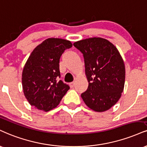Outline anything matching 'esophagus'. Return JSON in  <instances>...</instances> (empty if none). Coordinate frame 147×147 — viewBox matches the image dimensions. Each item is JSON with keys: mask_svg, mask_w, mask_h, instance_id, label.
Segmentation results:
<instances>
[{"mask_svg": "<svg viewBox=\"0 0 147 147\" xmlns=\"http://www.w3.org/2000/svg\"><path fill=\"white\" fill-rule=\"evenodd\" d=\"M69 85H70V87L71 88H72L74 87V86H75V83L72 82V83H70V84H69Z\"/></svg>", "mask_w": 147, "mask_h": 147, "instance_id": "esophagus-1", "label": "esophagus"}]
</instances>
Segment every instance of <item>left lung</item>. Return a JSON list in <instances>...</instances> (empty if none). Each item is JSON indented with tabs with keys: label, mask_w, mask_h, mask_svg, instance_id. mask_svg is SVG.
<instances>
[{
	"label": "left lung",
	"mask_w": 147,
	"mask_h": 147,
	"mask_svg": "<svg viewBox=\"0 0 147 147\" xmlns=\"http://www.w3.org/2000/svg\"><path fill=\"white\" fill-rule=\"evenodd\" d=\"M84 58L88 88L81 94L86 105L95 112L108 110L121 98L125 80L123 58L116 47L101 38L73 44Z\"/></svg>",
	"instance_id": "obj_1"
}]
</instances>
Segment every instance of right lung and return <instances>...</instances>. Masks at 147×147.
<instances>
[{"mask_svg": "<svg viewBox=\"0 0 147 147\" xmlns=\"http://www.w3.org/2000/svg\"><path fill=\"white\" fill-rule=\"evenodd\" d=\"M72 47L68 40L49 38L32 51L22 75L24 94L30 105L45 112L59 105L70 89L59 80V59L64 51Z\"/></svg>", "mask_w": 147, "mask_h": 147, "instance_id": "right-lung-1", "label": "right lung"}]
</instances>
